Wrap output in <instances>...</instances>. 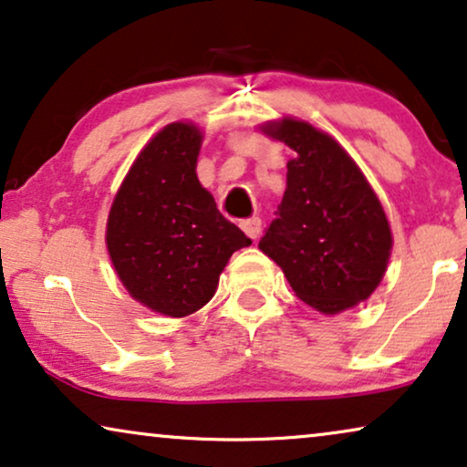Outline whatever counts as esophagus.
<instances>
[{
  "label": "esophagus",
  "instance_id": "1",
  "mask_svg": "<svg viewBox=\"0 0 467 467\" xmlns=\"http://www.w3.org/2000/svg\"><path fill=\"white\" fill-rule=\"evenodd\" d=\"M240 227L244 229V234L248 235V238L257 242V238L261 235V219L259 216H253V219H246L240 223Z\"/></svg>",
  "mask_w": 467,
  "mask_h": 467
}]
</instances>
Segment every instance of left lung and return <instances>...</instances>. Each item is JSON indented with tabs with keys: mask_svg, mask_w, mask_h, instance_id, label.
<instances>
[{
	"mask_svg": "<svg viewBox=\"0 0 467 467\" xmlns=\"http://www.w3.org/2000/svg\"><path fill=\"white\" fill-rule=\"evenodd\" d=\"M264 131L296 157L286 163V191L259 248L310 308L337 315L366 302L393 246L379 197L327 133L296 119L267 123Z\"/></svg>",
	"mask_w": 467,
	"mask_h": 467,
	"instance_id": "8db88e82",
	"label": "left lung"
}]
</instances>
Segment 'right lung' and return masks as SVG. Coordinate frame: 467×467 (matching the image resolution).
<instances>
[{"instance_id": "right-lung-1", "label": "right lung", "mask_w": 467, "mask_h": 467, "mask_svg": "<svg viewBox=\"0 0 467 467\" xmlns=\"http://www.w3.org/2000/svg\"><path fill=\"white\" fill-rule=\"evenodd\" d=\"M200 149L193 123L163 127L127 171L108 214L106 244L120 283L165 317L206 306L229 257L251 244L197 181Z\"/></svg>"}]
</instances>
